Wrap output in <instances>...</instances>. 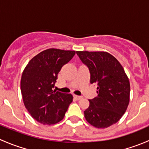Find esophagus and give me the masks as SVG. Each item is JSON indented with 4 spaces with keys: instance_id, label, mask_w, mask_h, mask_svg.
Wrapping results in <instances>:
<instances>
[{
    "instance_id": "obj_1",
    "label": "esophagus",
    "mask_w": 149,
    "mask_h": 149,
    "mask_svg": "<svg viewBox=\"0 0 149 149\" xmlns=\"http://www.w3.org/2000/svg\"><path fill=\"white\" fill-rule=\"evenodd\" d=\"M73 97H74L76 100H80L83 98V97H81V96H77V95H73Z\"/></svg>"
}]
</instances>
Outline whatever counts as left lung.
<instances>
[{
	"label": "left lung",
	"instance_id": "1",
	"mask_svg": "<svg viewBox=\"0 0 149 149\" xmlns=\"http://www.w3.org/2000/svg\"><path fill=\"white\" fill-rule=\"evenodd\" d=\"M76 54L88 68L90 83L97 85L98 95L88 100L84 117L94 127H109L120 120L128 106V78L119 61L108 52L76 51Z\"/></svg>",
	"mask_w": 149,
	"mask_h": 149
}]
</instances>
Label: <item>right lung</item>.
Instances as JSON below:
<instances>
[{
	"mask_svg": "<svg viewBox=\"0 0 149 149\" xmlns=\"http://www.w3.org/2000/svg\"><path fill=\"white\" fill-rule=\"evenodd\" d=\"M76 51L45 49L34 56L24 70L21 91L25 107L34 120L43 125H53L63 119L70 104V94L53 90L58 74Z\"/></svg>",
	"mask_w": 149,
	"mask_h": 149,
	"instance_id": "right-lung-1",
	"label": "right lung"
}]
</instances>
